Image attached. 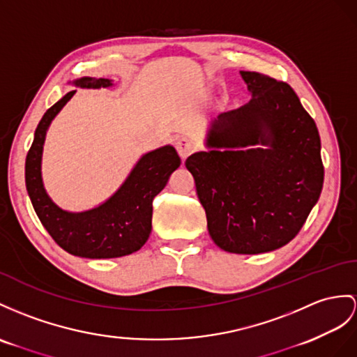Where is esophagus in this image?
<instances>
[{"mask_svg":"<svg viewBox=\"0 0 357 357\" xmlns=\"http://www.w3.org/2000/svg\"><path fill=\"white\" fill-rule=\"evenodd\" d=\"M176 149L181 155V159H186L190 153L195 151V144L189 137H180L176 142Z\"/></svg>","mask_w":357,"mask_h":357,"instance_id":"34e87169","label":"esophagus"}]
</instances>
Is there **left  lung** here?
Returning a JSON list of instances; mask_svg holds the SVG:
<instances>
[{
    "instance_id": "obj_1",
    "label": "left lung",
    "mask_w": 357,
    "mask_h": 357,
    "mask_svg": "<svg viewBox=\"0 0 357 357\" xmlns=\"http://www.w3.org/2000/svg\"><path fill=\"white\" fill-rule=\"evenodd\" d=\"M241 77L253 98L212 119L208 151L185 165L215 244L259 255L297 236L319 198L324 167L315 121L291 86L260 73Z\"/></svg>"
}]
</instances>
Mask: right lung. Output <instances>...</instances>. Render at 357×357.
Here are the masks:
<instances>
[{
	"label": "right lung",
	"mask_w": 357,
	"mask_h": 357,
	"mask_svg": "<svg viewBox=\"0 0 357 357\" xmlns=\"http://www.w3.org/2000/svg\"><path fill=\"white\" fill-rule=\"evenodd\" d=\"M78 88L100 89L112 86L109 78L83 77L74 82ZM68 92L51 106L34 132L25 159V186L38 218L69 255L86 259H112L132 255L151 233L153 199L167 186L171 174L180 167V158L171 145L144 154L119 189L98 207L84 212L60 208L47 194L42 181V150L51 121L73 98Z\"/></svg>",
	"instance_id": "1"
}]
</instances>
